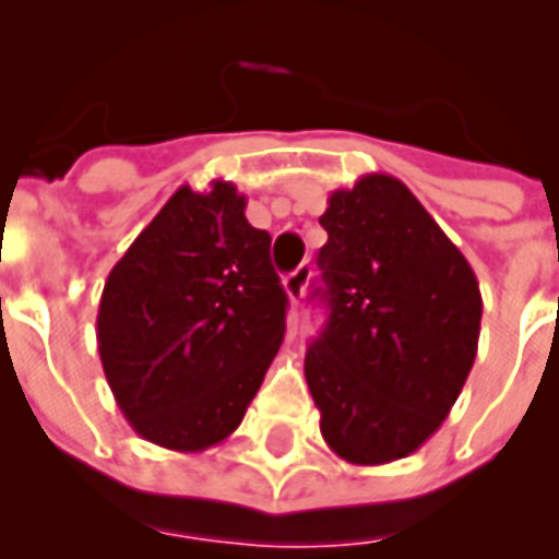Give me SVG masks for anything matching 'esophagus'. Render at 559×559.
Returning <instances> with one entry per match:
<instances>
[{
	"label": "esophagus",
	"instance_id": "34e87169",
	"mask_svg": "<svg viewBox=\"0 0 559 559\" xmlns=\"http://www.w3.org/2000/svg\"><path fill=\"white\" fill-rule=\"evenodd\" d=\"M308 280H311V265H305V262L299 265V269L290 271V274L283 280L285 294H288V299H290V305H294V308L302 302L305 288H308Z\"/></svg>",
	"mask_w": 559,
	"mask_h": 559
}]
</instances>
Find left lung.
<instances>
[{
  "label": "left lung",
  "instance_id": "left-lung-1",
  "mask_svg": "<svg viewBox=\"0 0 559 559\" xmlns=\"http://www.w3.org/2000/svg\"><path fill=\"white\" fill-rule=\"evenodd\" d=\"M331 308L305 353L319 429L342 461L379 466L427 441L464 390L480 336L475 271L407 186L361 175L319 217Z\"/></svg>",
  "mask_w": 559,
  "mask_h": 559
}]
</instances>
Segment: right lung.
<instances>
[{
    "label": "right lung",
    "mask_w": 559,
    "mask_h": 559,
    "mask_svg": "<svg viewBox=\"0 0 559 559\" xmlns=\"http://www.w3.org/2000/svg\"><path fill=\"white\" fill-rule=\"evenodd\" d=\"M271 237L228 180L180 186L112 265L95 336L138 436L203 452L240 427L285 336Z\"/></svg>",
    "instance_id": "1"
}]
</instances>
